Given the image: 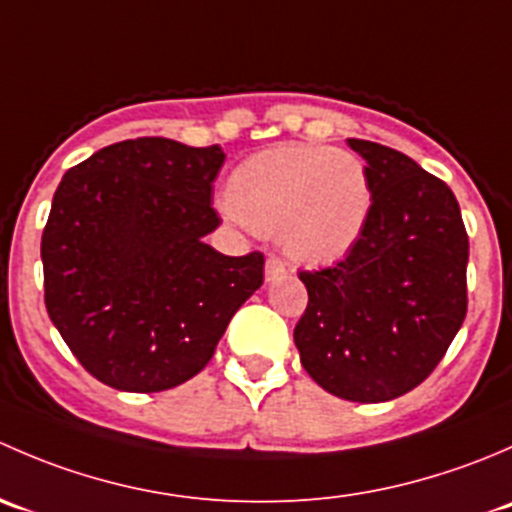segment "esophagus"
Wrapping results in <instances>:
<instances>
[{"mask_svg":"<svg viewBox=\"0 0 512 512\" xmlns=\"http://www.w3.org/2000/svg\"><path fill=\"white\" fill-rule=\"evenodd\" d=\"M285 275H287L285 260H280V257H277V255L267 257V262H265V280L267 282H275V280H280V277H285Z\"/></svg>","mask_w":512,"mask_h":512,"instance_id":"obj_1","label":"esophagus"}]
</instances>
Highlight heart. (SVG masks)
I'll return each instance as SVG.
<instances>
[{"mask_svg": "<svg viewBox=\"0 0 512 512\" xmlns=\"http://www.w3.org/2000/svg\"><path fill=\"white\" fill-rule=\"evenodd\" d=\"M227 205L250 230L277 232L294 260L332 262L347 255L364 232L371 185L352 153L277 146L232 170Z\"/></svg>", "mask_w": 512, "mask_h": 512, "instance_id": "heart-1", "label": "heart"}]
</instances>
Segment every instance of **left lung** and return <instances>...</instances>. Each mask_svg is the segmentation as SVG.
<instances>
[{"instance_id":"8db88e82","label":"left lung","mask_w":512,"mask_h":512,"mask_svg":"<svg viewBox=\"0 0 512 512\" xmlns=\"http://www.w3.org/2000/svg\"><path fill=\"white\" fill-rule=\"evenodd\" d=\"M366 163L371 213L344 260L299 272L294 327L304 371L329 394L379 404L438 366L468 309V235L456 195L416 160L349 138Z\"/></svg>"}]
</instances>
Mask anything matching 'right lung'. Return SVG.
I'll return each mask as SVG.
<instances>
[{"label": "right lung", "instance_id": "1", "mask_svg": "<svg viewBox=\"0 0 512 512\" xmlns=\"http://www.w3.org/2000/svg\"><path fill=\"white\" fill-rule=\"evenodd\" d=\"M220 146L136 138L61 178L41 235L44 302L71 354L118 391L153 394L213 359L265 257L205 245Z\"/></svg>", "mask_w": 512, "mask_h": 512}]
</instances>
